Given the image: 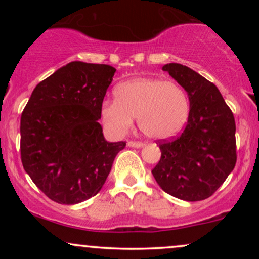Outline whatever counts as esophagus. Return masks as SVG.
Returning <instances> with one entry per match:
<instances>
[{
    "label": "esophagus",
    "instance_id": "34e87169",
    "mask_svg": "<svg viewBox=\"0 0 259 259\" xmlns=\"http://www.w3.org/2000/svg\"><path fill=\"white\" fill-rule=\"evenodd\" d=\"M127 146L140 148V147L144 146V144H142V142H140V141H127Z\"/></svg>",
    "mask_w": 259,
    "mask_h": 259
}]
</instances>
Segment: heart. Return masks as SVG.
Here are the masks:
<instances>
[{
    "mask_svg": "<svg viewBox=\"0 0 259 259\" xmlns=\"http://www.w3.org/2000/svg\"><path fill=\"white\" fill-rule=\"evenodd\" d=\"M114 96L115 100L103 102L101 117L115 134H125L138 118L140 130L147 138L168 139L177 135L189 118V96L175 81L132 79L120 82Z\"/></svg>",
    "mask_w": 259,
    "mask_h": 259,
    "instance_id": "b5f03b06",
    "label": "heart"
}]
</instances>
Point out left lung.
Wrapping results in <instances>:
<instances>
[{
  "label": "left lung",
  "instance_id": "obj_1",
  "mask_svg": "<svg viewBox=\"0 0 259 259\" xmlns=\"http://www.w3.org/2000/svg\"><path fill=\"white\" fill-rule=\"evenodd\" d=\"M189 95L190 113L185 129L177 138L159 140V162L152 169L158 185L184 201L212 196L236 164L234 114L218 88L178 63L163 65Z\"/></svg>",
  "mask_w": 259,
  "mask_h": 259
}]
</instances>
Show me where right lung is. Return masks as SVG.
Segmentation results:
<instances>
[{"label":"right lung","mask_w":259,"mask_h":259,"mask_svg":"<svg viewBox=\"0 0 259 259\" xmlns=\"http://www.w3.org/2000/svg\"><path fill=\"white\" fill-rule=\"evenodd\" d=\"M115 69L70 62L38 82L20 118L24 170L50 200L76 204L97 195L125 141L108 142L99 123Z\"/></svg>","instance_id":"1"}]
</instances>
